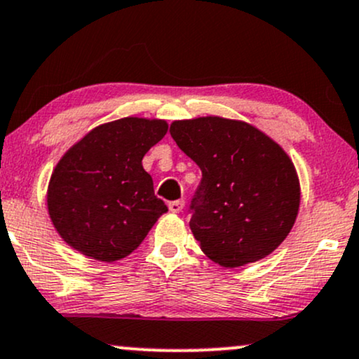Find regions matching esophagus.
<instances>
[{
	"instance_id": "1",
	"label": "esophagus",
	"mask_w": 359,
	"mask_h": 359,
	"mask_svg": "<svg viewBox=\"0 0 359 359\" xmlns=\"http://www.w3.org/2000/svg\"><path fill=\"white\" fill-rule=\"evenodd\" d=\"M184 207H185V201H184V198H179V201L168 202V210H170V212H174V214L182 212Z\"/></svg>"
}]
</instances>
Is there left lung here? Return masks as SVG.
<instances>
[{
  "label": "left lung",
  "mask_w": 359,
  "mask_h": 359,
  "mask_svg": "<svg viewBox=\"0 0 359 359\" xmlns=\"http://www.w3.org/2000/svg\"><path fill=\"white\" fill-rule=\"evenodd\" d=\"M170 135L202 170L189 222L202 252L239 267L278 249L301 201L289 155L259 128L222 116L175 120Z\"/></svg>",
  "instance_id": "8db88e82"
}]
</instances>
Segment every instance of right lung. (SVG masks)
I'll return each mask as SVG.
<instances>
[{"mask_svg": "<svg viewBox=\"0 0 359 359\" xmlns=\"http://www.w3.org/2000/svg\"><path fill=\"white\" fill-rule=\"evenodd\" d=\"M165 120H114L90 130L60 158L46 204L62 239L83 256L114 262L133 252L167 205L142 167L167 133Z\"/></svg>", "mask_w": 359, "mask_h": 359, "instance_id": "add662e5", "label": "right lung"}]
</instances>
